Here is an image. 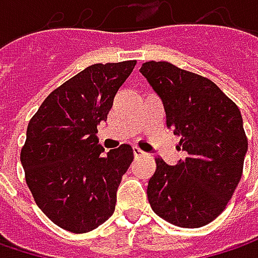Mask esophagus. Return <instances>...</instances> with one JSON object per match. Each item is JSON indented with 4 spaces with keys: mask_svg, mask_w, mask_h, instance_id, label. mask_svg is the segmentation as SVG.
Instances as JSON below:
<instances>
[{
    "mask_svg": "<svg viewBox=\"0 0 258 258\" xmlns=\"http://www.w3.org/2000/svg\"><path fill=\"white\" fill-rule=\"evenodd\" d=\"M134 155H135V158H139V156H144L145 152L144 151H141L139 148H134Z\"/></svg>",
    "mask_w": 258,
    "mask_h": 258,
    "instance_id": "1",
    "label": "esophagus"
}]
</instances>
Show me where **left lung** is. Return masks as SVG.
<instances>
[{
	"mask_svg": "<svg viewBox=\"0 0 258 258\" xmlns=\"http://www.w3.org/2000/svg\"><path fill=\"white\" fill-rule=\"evenodd\" d=\"M162 100L166 126L186 152L176 165L156 158L148 200L168 223L198 228L223 213L243 175L248 142L240 109L210 79L166 61L139 69Z\"/></svg>",
	"mask_w": 258,
	"mask_h": 258,
	"instance_id": "1",
	"label": "left lung"
}]
</instances>
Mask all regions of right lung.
<instances>
[{
	"mask_svg": "<svg viewBox=\"0 0 258 258\" xmlns=\"http://www.w3.org/2000/svg\"><path fill=\"white\" fill-rule=\"evenodd\" d=\"M135 64L89 66L48 94L28 123L20 155L25 181L38 208L67 231H92L114 213L134 151L124 144L103 154L96 134Z\"/></svg>",
	"mask_w": 258,
	"mask_h": 258,
	"instance_id": "add662e5",
	"label": "right lung"
}]
</instances>
